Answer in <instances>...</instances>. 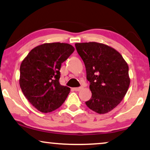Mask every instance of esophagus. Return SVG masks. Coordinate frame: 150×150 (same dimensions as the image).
I'll return each instance as SVG.
<instances>
[{"label": "esophagus", "mask_w": 150, "mask_h": 150, "mask_svg": "<svg viewBox=\"0 0 150 150\" xmlns=\"http://www.w3.org/2000/svg\"><path fill=\"white\" fill-rule=\"evenodd\" d=\"M81 89H82V87H74V91H79V90H81Z\"/></svg>", "instance_id": "esophagus-1"}]
</instances>
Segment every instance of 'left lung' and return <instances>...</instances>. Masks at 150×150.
I'll list each match as a JSON object with an SVG mask.
<instances>
[{
	"mask_svg": "<svg viewBox=\"0 0 150 150\" xmlns=\"http://www.w3.org/2000/svg\"><path fill=\"white\" fill-rule=\"evenodd\" d=\"M76 49L85 63L92 97L85 102L98 114L115 108L129 88V67L119 52L96 42L76 43Z\"/></svg>",
	"mask_w": 150,
	"mask_h": 150,
	"instance_id": "left-lung-1",
	"label": "left lung"
}]
</instances>
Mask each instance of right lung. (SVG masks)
I'll list each match as a JSON object with an SVG mask.
<instances>
[{
	"mask_svg": "<svg viewBox=\"0 0 150 150\" xmlns=\"http://www.w3.org/2000/svg\"><path fill=\"white\" fill-rule=\"evenodd\" d=\"M74 51L71 45L45 43L30 51L20 67L19 83L29 102L43 113L62 105L70 88L60 84L61 64Z\"/></svg>",
	"mask_w": 150,
	"mask_h": 150,
	"instance_id": "1",
	"label": "right lung"
}]
</instances>
